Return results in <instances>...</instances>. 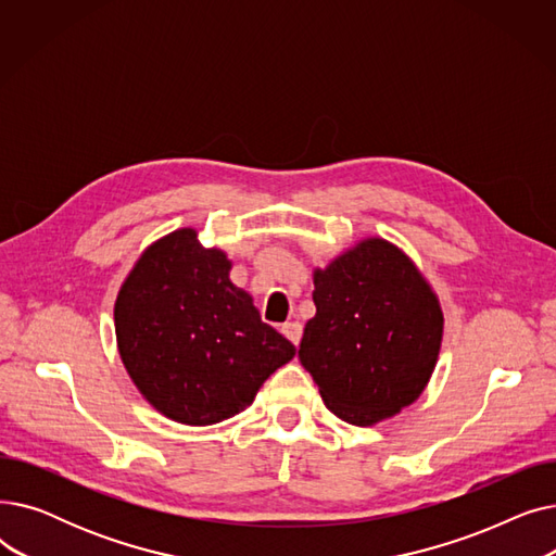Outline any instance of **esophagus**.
Instances as JSON below:
<instances>
[{
    "label": "esophagus",
    "mask_w": 556,
    "mask_h": 556,
    "mask_svg": "<svg viewBox=\"0 0 556 556\" xmlns=\"http://www.w3.org/2000/svg\"><path fill=\"white\" fill-rule=\"evenodd\" d=\"M281 333L298 346L300 340H302V325H300V323H286V325L281 327Z\"/></svg>",
    "instance_id": "34e87169"
}]
</instances>
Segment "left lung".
Returning a JSON list of instances; mask_svg holds the SVG:
<instances>
[{"label": "left lung", "instance_id": "left-lung-1", "mask_svg": "<svg viewBox=\"0 0 556 556\" xmlns=\"http://www.w3.org/2000/svg\"><path fill=\"white\" fill-rule=\"evenodd\" d=\"M315 317L300 361L329 410L374 426L419 399L437 365L444 315L415 263L365 239L313 273Z\"/></svg>", "mask_w": 556, "mask_h": 556}]
</instances>
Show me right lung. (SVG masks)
Returning <instances> with one entry per match:
<instances>
[{
	"label": "right lung",
	"instance_id": "add662e5",
	"mask_svg": "<svg viewBox=\"0 0 556 556\" xmlns=\"http://www.w3.org/2000/svg\"><path fill=\"white\" fill-rule=\"evenodd\" d=\"M229 270L223 250H204L185 227L146 250L116 295V344L132 383L178 424L239 415L295 356V344L261 323Z\"/></svg>",
	"mask_w": 556,
	"mask_h": 556
}]
</instances>
